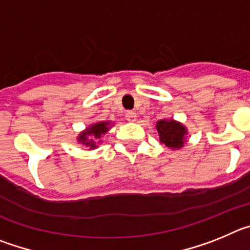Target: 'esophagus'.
Instances as JSON below:
<instances>
[{
	"label": "esophagus",
	"instance_id": "obj_1",
	"mask_svg": "<svg viewBox=\"0 0 250 250\" xmlns=\"http://www.w3.org/2000/svg\"><path fill=\"white\" fill-rule=\"evenodd\" d=\"M125 118H126V120L130 121V123H134V121L136 120V112L126 111V114H125Z\"/></svg>",
	"mask_w": 250,
	"mask_h": 250
}]
</instances>
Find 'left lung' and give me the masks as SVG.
Returning <instances> with one entry per match:
<instances>
[{"label": "left lung", "mask_w": 250, "mask_h": 250, "mask_svg": "<svg viewBox=\"0 0 250 250\" xmlns=\"http://www.w3.org/2000/svg\"><path fill=\"white\" fill-rule=\"evenodd\" d=\"M160 143L171 149L184 146L187 129L174 120H160L156 124Z\"/></svg>", "instance_id": "1"}]
</instances>
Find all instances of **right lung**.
Instances as JSON below:
<instances>
[{
	"mask_svg": "<svg viewBox=\"0 0 250 250\" xmlns=\"http://www.w3.org/2000/svg\"><path fill=\"white\" fill-rule=\"evenodd\" d=\"M109 125L110 123L94 124L86 131L80 134L79 141H81L87 147H96V140H99L106 131H109Z\"/></svg>",
	"mask_w": 250,
	"mask_h": 250,
	"instance_id": "add662e5",
	"label": "right lung"
}]
</instances>
